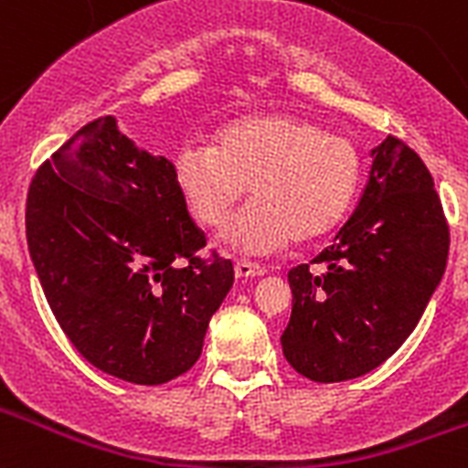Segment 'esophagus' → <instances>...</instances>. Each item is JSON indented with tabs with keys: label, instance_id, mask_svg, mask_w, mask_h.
<instances>
[{
	"label": "esophagus",
	"instance_id": "esophagus-1",
	"mask_svg": "<svg viewBox=\"0 0 468 468\" xmlns=\"http://www.w3.org/2000/svg\"><path fill=\"white\" fill-rule=\"evenodd\" d=\"M234 274H237V279H258V276L267 274V270H264V267H260V264H255V262H246V260H239V262L234 264Z\"/></svg>",
	"mask_w": 468,
	"mask_h": 468
}]
</instances>
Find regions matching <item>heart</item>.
<instances>
[{"label":"heart","mask_w":468,"mask_h":468,"mask_svg":"<svg viewBox=\"0 0 468 468\" xmlns=\"http://www.w3.org/2000/svg\"><path fill=\"white\" fill-rule=\"evenodd\" d=\"M176 180L198 225L222 231L246 197L255 198L231 227L246 253H274L292 241L333 234L354 208L363 183L361 152L297 114L231 122L213 144L185 143Z\"/></svg>","instance_id":"obj_1"}]
</instances>
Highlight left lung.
I'll list each match as a JSON object with an SVG mask.
<instances>
[{"mask_svg":"<svg viewBox=\"0 0 468 468\" xmlns=\"http://www.w3.org/2000/svg\"><path fill=\"white\" fill-rule=\"evenodd\" d=\"M358 206L335 241L288 271L285 361L312 382L382 366L420 324L448 264L450 229L424 161L388 135L373 150Z\"/></svg>","mask_w":468,"mask_h":468,"instance_id":"obj_1","label":"left lung"}]
</instances>
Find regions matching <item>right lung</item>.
Returning a JSON list of instances; mask_svg holds the SVG:
<instances>
[{
	"mask_svg": "<svg viewBox=\"0 0 468 468\" xmlns=\"http://www.w3.org/2000/svg\"><path fill=\"white\" fill-rule=\"evenodd\" d=\"M25 231L48 307L90 366L164 384L198 361L234 267L198 255L206 234L176 166L138 150L114 117L86 123L37 168Z\"/></svg>",
	"mask_w": 468,
	"mask_h": 468,
	"instance_id": "1",
	"label": "right lung"
}]
</instances>
